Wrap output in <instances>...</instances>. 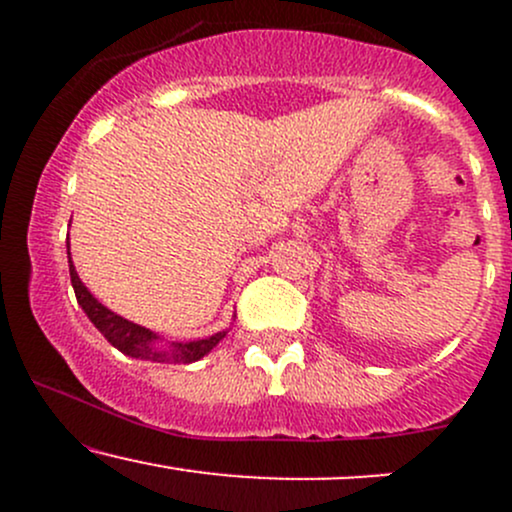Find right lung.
<instances>
[{
    "instance_id": "add662e5",
    "label": "right lung",
    "mask_w": 512,
    "mask_h": 512,
    "mask_svg": "<svg viewBox=\"0 0 512 512\" xmlns=\"http://www.w3.org/2000/svg\"><path fill=\"white\" fill-rule=\"evenodd\" d=\"M69 255V245H67ZM69 276H72V286L76 293V301H79L88 320L98 327V332L108 339L115 349H120L122 354L132 358H142V361H156V363H192L199 361L204 354H209L216 344L226 337V332H216L214 337L199 339V342L190 344H173L170 349H156V334L149 332L146 327L134 325V322L125 320V317L115 315L113 310L105 308L103 303H98L96 298L91 296V291L81 284L79 274H76L72 257H69Z\"/></svg>"
}]
</instances>
